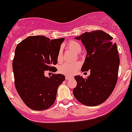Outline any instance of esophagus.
<instances>
[{
    "instance_id": "34e87169",
    "label": "esophagus",
    "mask_w": 132,
    "mask_h": 132,
    "mask_svg": "<svg viewBox=\"0 0 132 132\" xmlns=\"http://www.w3.org/2000/svg\"><path fill=\"white\" fill-rule=\"evenodd\" d=\"M71 78H72V77H70V76H68V75L65 76V79L66 80H69Z\"/></svg>"
}]
</instances>
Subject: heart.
Returning <instances> with one entry per match:
<instances>
[{
	"label": "heart",
	"instance_id": "heart-1",
	"mask_svg": "<svg viewBox=\"0 0 132 132\" xmlns=\"http://www.w3.org/2000/svg\"><path fill=\"white\" fill-rule=\"evenodd\" d=\"M67 48L72 50H73V51L77 53H79L81 51L80 44L75 40H70L67 44ZM61 55H62L61 50H60L59 52H58L57 54L58 60H60L61 59ZM80 63L78 62L74 63H63V65H61L59 67V71L63 75H72L78 71Z\"/></svg>",
	"mask_w": 132,
	"mask_h": 132
}]
</instances>
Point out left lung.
<instances>
[{"label":"left lung","instance_id":"1","mask_svg":"<svg viewBox=\"0 0 132 132\" xmlns=\"http://www.w3.org/2000/svg\"><path fill=\"white\" fill-rule=\"evenodd\" d=\"M75 39L82 41L86 56L81 71H90L86 78L75 76V97L84 105L96 106L108 99L117 84L120 59L113 37L103 31L86 32Z\"/></svg>","mask_w":132,"mask_h":132}]
</instances>
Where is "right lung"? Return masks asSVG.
Here are the masks:
<instances>
[{"label": "right lung", "mask_w": 132, "mask_h": 132, "mask_svg": "<svg viewBox=\"0 0 132 132\" xmlns=\"http://www.w3.org/2000/svg\"><path fill=\"white\" fill-rule=\"evenodd\" d=\"M64 38L50 40L44 36H31L17 45L12 63L15 86L28 107L42 111L52 105L59 86L65 76L54 74L48 78L44 72H55L57 54Z\"/></svg>", "instance_id": "1"}]
</instances>
